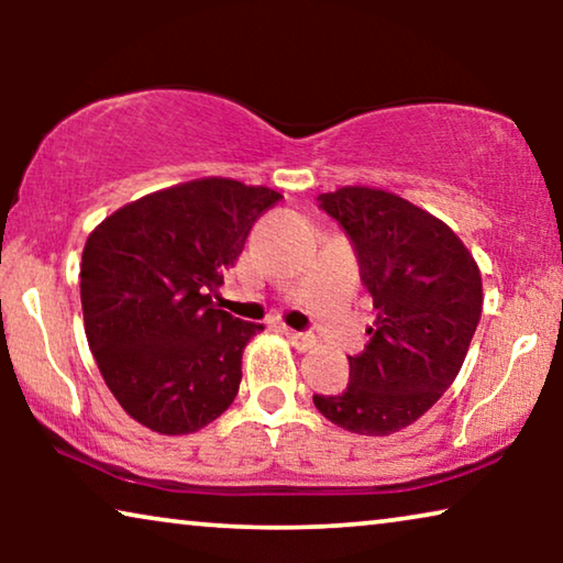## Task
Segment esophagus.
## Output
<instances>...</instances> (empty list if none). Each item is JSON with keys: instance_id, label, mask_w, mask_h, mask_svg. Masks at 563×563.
I'll return each instance as SVG.
<instances>
[{"instance_id": "esophagus-1", "label": "esophagus", "mask_w": 563, "mask_h": 563, "mask_svg": "<svg viewBox=\"0 0 563 563\" xmlns=\"http://www.w3.org/2000/svg\"><path fill=\"white\" fill-rule=\"evenodd\" d=\"M284 335L289 338L291 345H297L299 351H307L314 345V335L312 333H299V330H291V328H284Z\"/></svg>"}]
</instances>
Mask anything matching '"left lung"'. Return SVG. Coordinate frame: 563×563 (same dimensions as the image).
Wrapping results in <instances>:
<instances>
[{
    "label": "left lung",
    "mask_w": 563,
    "mask_h": 563,
    "mask_svg": "<svg viewBox=\"0 0 563 563\" xmlns=\"http://www.w3.org/2000/svg\"><path fill=\"white\" fill-rule=\"evenodd\" d=\"M356 251L376 322L341 395L312 402L338 428L391 435L451 387L482 318V274L459 235L407 199L372 187L318 197Z\"/></svg>",
    "instance_id": "left-lung-1"
}]
</instances>
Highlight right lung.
<instances>
[{
  "label": "right lung",
  "instance_id": "obj_1",
  "mask_svg": "<svg viewBox=\"0 0 563 563\" xmlns=\"http://www.w3.org/2000/svg\"><path fill=\"white\" fill-rule=\"evenodd\" d=\"M279 191L197 179L120 207L87 238L81 310L91 356L130 418L187 435L241 387L243 349L264 330L220 310L218 289Z\"/></svg>",
  "mask_w": 563,
  "mask_h": 563
}]
</instances>
